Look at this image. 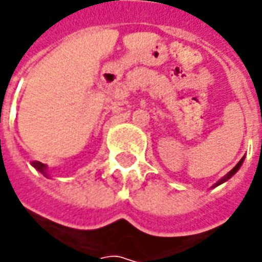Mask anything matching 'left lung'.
Returning <instances> with one entry per match:
<instances>
[{"instance_id":"1","label":"left lung","mask_w":262,"mask_h":262,"mask_svg":"<svg viewBox=\"0 0 262 262\" xmlns=\"http://www.w3.org/2000/svg\"><path fill=\"white\" fill-rule=\"evenodd\" d=\"M243 161H244V157H243V159L240 160V161H238V163H237V164H236V167H234V168H233V170H230V171H229V172H227V174H226V176L223 177V178H222V180H219V181L216 182V184H214V185H213V187H212V188L217 187V185H220V184H223V182H226V181H227V180H230L231 177L234 176V174H236L237 171L240 170V167H242Z\"/></svg>"}]
</instances>
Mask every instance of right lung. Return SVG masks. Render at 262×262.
Returning <instances> with one entry per match:
<instances>
[{
	"label": "right lung",
	"mask_w": 262,
	"mask_h": 262,
	"mask_svg": "<svg viewBox=\"0 0 262 262\" xmlns=\"http://www.w3.org/2000/svg\"><path fill=\"white\" fill-rule=\"evenodd\" d=\"M35 168H36L40 174H43V176L46 177V178H50V176H49V168H48V165L46 164H43V163H40V161H32L31 163Z\"/></svg>",
	"instance_id": "add662e5"
}]
</instances>
